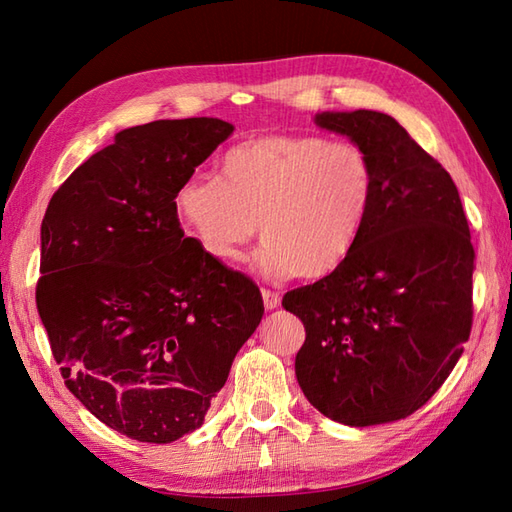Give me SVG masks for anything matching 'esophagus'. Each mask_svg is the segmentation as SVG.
I'll use <instances>...</instances> for the list:
<instances>
[{
  "mask_svg": "<svg viewBox=\"0 0 512 512\" xmlns=\"http://www.w3.org/2000/svg\"><path fill=\"white\" fill-rule=\"evenodd\" d=\"M262 297H264V306H266V310H275V308L279 306V301H281L279 292L270 290V288H262Z\"/></svg>",
  "mask_w": 512,
  "mask_h": 512,
  "instance_id": "obj_1",
  "label": "esophagus"
}]
</instances>
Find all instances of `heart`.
Listing matches in <instances>:
<instances>
[{
  "mask_svg": "<svg viewBox=\"0 0 512 512\" xmlns=\"http://www.w3.org/2000/svg\"><path fill=\"white\" fill-rule=\"evenodd\" d=\"M376 165L354 140L321 134H268L231 147L220 176H191L176 211L213 262H242L257 235L266 277L334 273L361 242L374 211Z\"/></svg>",
  "mask_w": 512,
  "mask_h": 512,
  "instance_id": "obj_1",
  "label": "heart"
}]
</instances>
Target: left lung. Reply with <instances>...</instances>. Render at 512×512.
<instances>
[{
	"label": "left lung",
	"mask_w": 512,
	"mask_h": 512,
	"mask_svg": "<svg viewBox=\"0 0 512 512\" xmlns=\"http://www.w3.org/2000/svg\"><path fill=\"white\" fill-rule=\"evenodd\" d=\"M317 125L367 149L378 189L354 253L281 301L306 328L297 380L330 420L394 422L436 394L471 336L469 222L447 169L391 116L323 112Z\"/></svg>",
	"instance_id": "obj_1"
}]
</instances>
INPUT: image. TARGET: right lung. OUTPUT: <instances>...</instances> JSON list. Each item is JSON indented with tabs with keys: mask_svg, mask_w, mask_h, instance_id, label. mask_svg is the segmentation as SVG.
<instances>
[{
	"mask_svg": "<svg viewBox=\"0 0 512 512\" xmlns=\"http://www.w3.org/2000/svg\"><path fill=\"white\" fill-rule=\"evenodd\" d=\"M233 134L220 118L123 129L54 191L37 310L72 394L107 427L167 444L202 427L262 292L184 237L176 191Z\"/></svg>",
	"mask_w": 512,
	"mask_h": 512,
	"instance_id": "add662e5",
	"label": "right lung"
}]
</instances>
